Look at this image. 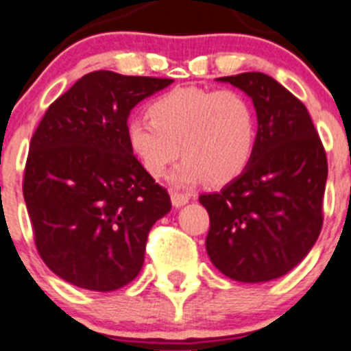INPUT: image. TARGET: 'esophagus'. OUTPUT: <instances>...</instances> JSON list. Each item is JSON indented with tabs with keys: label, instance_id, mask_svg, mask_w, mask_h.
<instances>
[{
	"label": "esophagus",
	"instance_id": "34e87169",
	"mask_svg": "<svg viewBox=\"0 0 351 351\" xmlns=\"http://www.w3.org/2000/svg\"><path fill=\"white\" fill-rule=\"evenodd\" d=\"M170 199H172V205L176 206V208H181V206H184L186 203L189 202V195H186V193L172 191L170 193Z\"/></svg>",
	"mask_w": 351,
	"mask_h": 351
}]
</instances>
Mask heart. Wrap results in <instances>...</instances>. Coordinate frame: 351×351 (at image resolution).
<instances>
[{
  "instance_id": "obj_1",
  "label": "heart",
  "mask_w": 351,
  "mask_h": 351,
  "mask_svg": "<svg viewBox=\"0 0 351 351\" xmlns=\"http://www.w3.org/2000/svg\"><path fill=\"white\" fill-rule=\"evenodd\" d=\"M148 119H131L128 145L152 178L170 176L173 184L193 186L208 179L223 186L238 179L255 155L258 117L252 99L236 89L178 88L148 106Z\"/></svg>"
}]
</instances>
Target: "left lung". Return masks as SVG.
Masks as SVG:
<instances>
[{
    "instance_id": "left-lung-1",
    "label": "left lung",
    "mask_w": 351,
    "mask_h": 351,
    "mask_svg": "<svg viewBox=\"0 0 351 351\" xmlns=\"http://www.w3.org/2000/svg\"><path fill=\"white\" fill-rule=\"evenodd\" d=\"M217 81L252 98L258 139L238 179L199 196L210 215L206 253L234 281H272L295 269L319 238L328 158L306 106L276 79L245 72Z\"/></svg>"
}]
</instances>
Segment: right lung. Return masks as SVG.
Returning <instances> with one entry per match:
<instances>
[{
    "mask_svg": "<svg viewBox=\"0 0 351 351\" xmlns=\"http://www.w3.org/2000/svg\"><path fill=\"white\" fill-rule=\"evenodd\" d=\"M98 70L49 105L29 146L23 199L39 255L63 281L91 291L129 285L170 196L128 145L131 110L172 84Z\"/></svg>",
    "mask_w": 351,
    "mask_h": 351,
    "instance_id": "add662e5",
    "label": "right lung"
}]
</instances>
